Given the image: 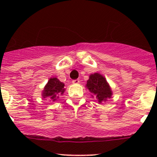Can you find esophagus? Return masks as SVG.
Instances as JSON below:
<instances>
[{"mask_svg": "<svg viewBox=\"0 0 157 157\" xmlns=\"http://www.w3.org/2000/svg\"><path fill=\"white\" fill-rule=\"evenodd\" d=\"M79 82H80V80H79V79H76V80H72V83L74 84H77L79 83Z\"/></svg>", "mask_w": 157, "mask_h": 157, "instance_id": "1", "label": "esophagus"}]
</instances>
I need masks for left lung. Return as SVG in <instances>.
I'll list each match as a JSON object with an SVG mask.
<instances>
[{
  "instance_id": "left-lung-1",
  "label": "left lung",
  "mask_w": 157,
  "mask_h": 157,
  "mask_svg": "<svg viewBox=\"0 0 157 157\" xmlns=\"http://www.w3.org/2000/svg\"><path fill=\"white\" fill-rule=\"evenodd\" d=\"M86 86L89 91L96 96L99 102L105 101L112 95L111 88L106 82L105 77L98 73L90 75Z\"/></svg>"
}]
</instances>
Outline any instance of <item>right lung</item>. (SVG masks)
Returning <instances> with one entry per match:
<instances>
[{
	"instance_id": "obj_1",
	"label": "right lung",
	"mask_w": 157,
	"mask_h": 157,
	"mask_svg": "<svg viewBox=\"0 0 157 157\" xmlns=\"http://www.w3.org/2000/svg\"><path fill=\"white\" fill-rule=\"evenodd\" d=\"M64 91V84L56 77H52L49 79L48 83L44 87L43 97H47L52 101H55L60 94H63Z\"/></svg>"
}]
</instances>
